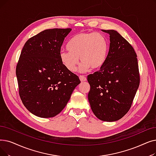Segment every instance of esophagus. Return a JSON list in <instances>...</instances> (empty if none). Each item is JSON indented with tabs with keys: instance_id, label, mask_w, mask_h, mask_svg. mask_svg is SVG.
I'll return each mask as SVG.
<instances>
[{
	"instance_id": "1",
	"label": "esophagus",
	"mask_w": 156,
	"mask_h": 156,
	"mask_svg": "<svg viewBox=\"0 0 156 156\" xmlns=\"http://www.w3.org/2000/svg\"><path fill=\"white\" fill-rule=\"evenodd\" d=\"M79 78H80V80L81 82H85V81H87V78L85 76H83V75L80 76Z\"/></svg>"
}]
</instances>
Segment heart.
Here are the masks:
<instances>
[{"label":"heart","instance_id":"heart-1","mask_svg":"<svg viewBox=\"0 0 156 156\" xmlns=\"http://www.w3.org/2000/svg\"><path fill=\"white\" fill-rule=\"evenodd\" d=\"M67 48V51H60L59 57L62 65L71 72L76 70L80 58L82 61L79 68L81 72L101 69L106 62L109 50L106 38L96 32L77 34L70 39Z\"/></svg>","mask_w":156,"mask_h":156}]
</instances>
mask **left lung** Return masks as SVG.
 Masks as SVG:
<instances>
[{"mask_svg":"<svg viewBox=\"0 0 156 156\" xmlns=\"http://www.w3.org/2000/svg\"><path fill=\"white\" fill-rule=\"evenodd\" d=\"M101 30L110 35V49L104 66L88 76V99L97 118L114 122L129 110L138 89V60L133 46L117 31Z\"/></svg>","mask_w":156,"mask_h":156,"instance_id":"obj_1","label":"left lung"}]
</instances>
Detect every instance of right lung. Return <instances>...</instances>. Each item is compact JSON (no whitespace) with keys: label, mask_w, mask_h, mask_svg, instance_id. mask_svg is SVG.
Returning <instances> with one entry per match:
<instances>
[{"label":"right lung","mask_w":156,"mask_h":156,"mask_svg":"<svg viewBox=\"0 0 156 156\" xmlns=\"http://www.w3.org/2000/svg\"><path fill=\"white\" fill-rule=\"evenodd\" d=\"M71 29H47L27 41L20 54L16 74L19 94L30 113L41 118L56 116L80 83L67 70L59 53Z\"/></svg>","instance_id":"add662e5"}]
</instances>
